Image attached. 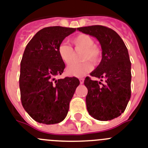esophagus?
I'll return each instance as SVG.
<instances>
[{"mask_svg":"<svg viewBox=\"0 0 148 148\" xmlns=\"http://www.w3.org/2000/svg\"><path fill=\"white\" fill-rule=\"evenodd\" d=\"M83 81H84V79H83V78H80V79H79V83H80V84H83Z\"/></svg>","mask_w":148,"mask_h":148,"instance_id":"34e87169","label":"esophagus"}]
</instances>
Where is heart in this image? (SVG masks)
I'll use <instances>...</instances> for the list:
<instances>
[{
  "label": "heart",
  "mask_w": 148,
  "mask_h": 148,
  "mask_svg": "<svg viewBox=\"0 0 148 148\" xmlns=\"http://www.w3.org/2000/svg\"><path fill=\"white\" fill-rule=\"evenodd\" d=\"M71 42L76 48L83 49L82 60H86L81 63H72L66 69V74L71 77H82L92 69V65L90 60L95 65L98 64L101 60L102 51L98 46L95 45V41L90 36L84 33L73 37ZM58 53L62 61L69 64L73 60L74 51L70 45L65 43H61L58 47Z\"/></svg>",
  "instance_id": "heart-1"
}]
</instances>
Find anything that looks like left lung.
I'll return each instance as SVG.
<instances>
[{"instance_id": "left-lung-1", "label": "left lung", "mask_w": 148, "mask_h": 148, "mask_svg": "<svg viewBox=\"0 0 148 148\" xmlns=\"http://www.w3.org/2000/svg\"><path fill=\"white\" fill-rule=\"evenodd\" d=\"M79 31L95 37L102 48V60L92 77L105 83L86 77L88 89L87 110L99 121H109L124 112L131 97V62L124 41L113 29L101 25L78 27Z\"/></svg>"}]
</instances>
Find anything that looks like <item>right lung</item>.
Masks as SVG:
<instances>
[{
    "label": "right lung",
    "instance_id": "1",
    "mask_svg": "<svg viewBox=\"0 0 148 148\" xmlns=\"http://www.w3.org/2000/svg\"><path fill=\"white\" fill-rule=\"evenodd\" d=\"M76 28L45 27L29 41L21 62L19 87L24 109L38 123L53 124L66 117L79 81L76 77L55 79L65 69L58 53L64 38Z\"/></svg>",
    "mask_w": 148,
    "mask_h": 148
}]
</instances>
